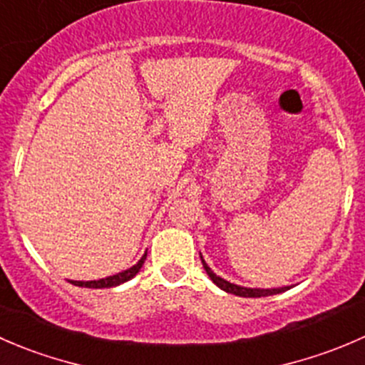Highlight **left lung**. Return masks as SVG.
Returning <instances> with one entry per match:
<instances>
[{"instance_id":"1","label":"left lung","mask_w":365,"mask_h":365,"mask_svg":"<svg viewBox=\"0 0 365 365\" xmlns=\"http://www.w3.org/2000/svg\"><path fill=\"white\" fill-rule=\"evenodd\" d=\"M200 261H202V266H204L205 273L209 275V279L212 280V282L216 284V286L220 287V289H223L225 293H230V294H236V297H243V298H261V297H272V294H279V293H284V291L291 289V286H284V287H272V289H262V287H245V286H237V284H232L229 282V280L222 279V277L216 275L215 272H212L211 268L207 266V262L204 261V257H202L200 254Z\"/></svg>"}]
</instances>
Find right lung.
Returning a JSON list of instances; mask_svg holds the SVG:
<instances>
[{
    "mask_svg": "<svg viewBox=\"0 0 365 365\" xmlns=\"http://www.w3.org/2000/svg\"><path fill=\"white\" fill-rule=\"evenodd\" d=\"M145 259H147V252L142 255V259H140V261L136 262L135 266H131V268H128V269H124V272L117 273V275L106 277V279L86 280V282H85V280H68V282L74 284V286H78V287H88V289H108V287H117V286H120V284L131 280L133 277L138 275V272L142 269Z\"/></svg>",
    "mask_w": 365,
    "mask_h": 365,
    "instance_id": "1",
    "label": "right lung"
}]
</instances>
